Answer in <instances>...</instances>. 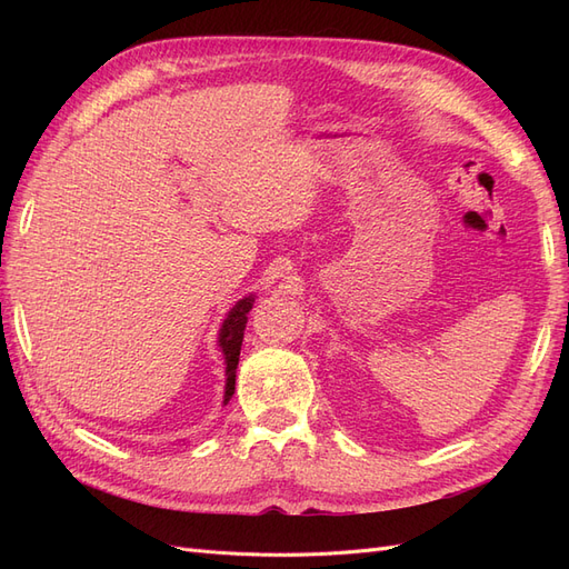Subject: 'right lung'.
<instances>
[{
  "instance_id": "1",
  "label": "right lung",
  "mask_w": 569,
  "mask_h": 569,
  "mask_svg": "<svg viewBox=\"0 0 569 569\" xmlns=\"http://www.w3.org/2000/svg\"><path fill=\"white\" fill-rule=\"evenodd\" d=\"M253 295L244 297L242 301H237L232 306V311L228 313L226 322L220 327L218 335V347L226 356V401L228 403L234 393V377H237V363H239V351H242V339H244V330H247V320H249V311L253 308Z\"/></svg>"
}]
</instances>
